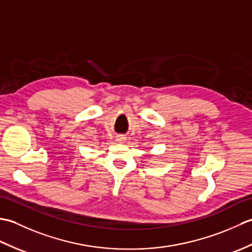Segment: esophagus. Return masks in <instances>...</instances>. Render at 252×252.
Segmentation results:
<instances>
[{
  "instance_id": "esophagus-1",
  "label": "esophagus",
  "mask_w": 252,
  "mask_h": 252,
  "mask_svg": "<svg viewBox=\"0 0 252 252\" xmlns=\"http://www.w3.org/2000/svg\"><path fill=\"white\" fill-rule=\"evenodd\" d=\"M117 141H118V142H120V143H122L123 141H125V137H123V136H121V135H119V136H117Z\"/></svg>"
}]
</instances>
